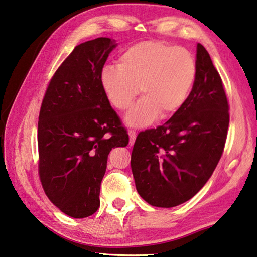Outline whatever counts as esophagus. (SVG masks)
Instances as JSON below:
<instances>
[{
    "instance_id": "1",
    "label": "esophagus",
    "mask_w": 257,
    "mask_h": 257,
    "mask_svg": "<svg viewBox=\"0 0 257 257\" xmlns=\"http://www.w3.org/2000/svg\"><path fill=\"white\" fill-rule=\"evenodd\" d=\"M128 136H130V145H133L134 141H136V138H137V132L134 131V130H130L128 131Z\"/></svg>"
}]
</instances>
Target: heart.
I'll use <instances>...</instances> for the list:
<instances>
[{
	"label": "heart",
	"instance_id": "heart-1",
	"mask_svg": "<svg viewBox=\"0 0 257 257\" xmlns=\"http://www.w3.org/2000/svg\"><path fill=\"white\" fill-rule=\"evenodd\" d=\"M196 62L184 47L164 41L134 43L118 57V66H104L100 85L106 100L120 111L128 109L140 92L144 97L130 110L126 123L144 127L183 108L196 79Z\"/></svg>",
	"mask_w": 257,
	"mask_h": 257
}]
</instances>
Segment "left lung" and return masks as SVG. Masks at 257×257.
<instances>
[{"label": "left lung", "instance_id": "1", "mask_svg": "<svg viewBox=\"0 0 257 257\" xmlns=\"http://www.w3.org/2000/svg\"><path fill=\"white\" fill-rule=\"evenodd\" d=\"M196 79L178 112L138 134L131 155L137 191L146 202L171 208L192 199L222 157L230 112L222 78L197 43Z\"/></svg>", "mask_w": 257, "mask_h": 257}]
</instances>
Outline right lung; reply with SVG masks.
Listing matches in <instances>:
<instances>
[{"instance_id": "right-lung-1", "label": "right lung", "mask_w": 257, "mask_h": 257, "mask_svg": "<svg viewBox=\"0 0 257 257\" xmlns=\"http://www.w3.org/2000/svg\"><path fill=\"white\" fill-rule=\"evenodd\" d=\"M115 47L109 38L78 45L50 79L41 103L39 177L48 199L73 218L96 212L109 153L128 144L100 85Z\"/></svg>"}]
</instances>
